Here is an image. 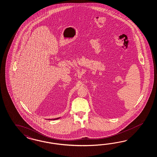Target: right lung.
<instances>
[{
  "label": "right lung",
  "instance_id": "obj_1",
  "mask_svg": "<svg viewBox=\"0 0 157 157\" xmlns=\"http://www.w3.org/2000/svg\"><path fill=\"white\" fill-rule=\"evenodd\" d=\"M60 117H59V118H54V119H48V120H56V119H59Z\"/></svg>",
  "mask_w": 157,
  "mask_h": 157
}]
</instances>
